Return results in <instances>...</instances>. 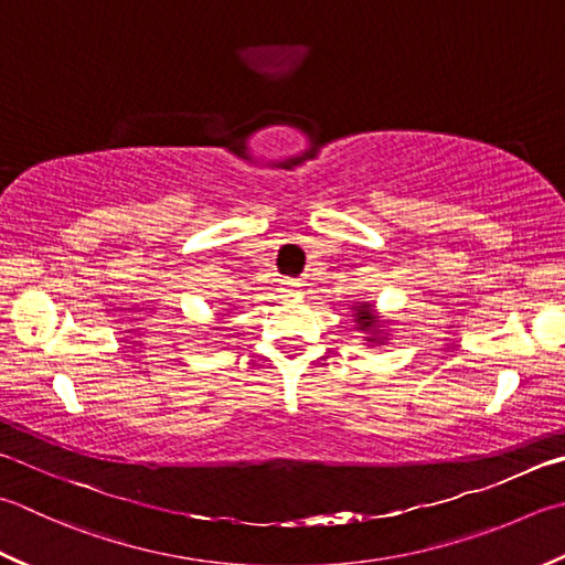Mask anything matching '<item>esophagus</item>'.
Here are the masks:
<instances>
[{"mask_svg": "<svg viewBox=\"0 0 565 565\" xmlns=\"http://www.w3.org/2000/svg\"><path fill=\"white\" fill-rule=\"evenodd\" d=\"M298 286H301V284H298L296 279H284V281H281V291H284V294H294V291L298 289Z\"/></svg>", "mask_w": 565, "mask_h": 565, "instance_id": "obj_1", "label": "esophagus"}]
</instances>
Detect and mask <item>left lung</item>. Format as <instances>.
Returning a JSON list of instances; mask_svg holds the SVG:
<instances>
[{
  "mask_svg": "<svg viewBox=\"0 0 565 565\" xmlns=\"http://www.w3.org/2000/svg\"><path fill=\"white\" fill-rule=\"evenodd\" d=\"M352 316H355V323L360 330H364L367 333L370 342H384V333H382V318L374 313L372 303H358L352 306Z\"/></svg>",
  "mask_w": 565,
  "mask_h": 565,
  "instance_id": "obj_1",
  "label": "left lung"
}]
</instances>
